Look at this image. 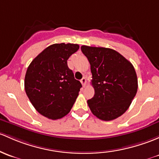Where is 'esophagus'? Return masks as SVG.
<instances>
[{
	"instance_id": "34e87169",
	"label": "esophagus",
	"mask_w": 159,
	"mask_h": 159,
	"mask_svg": "<svg viewBox=\"0 0 159 159\" xmlns=\"http://www.w3.org/2000/svg\"><path fill=\"white\" fill-rule=\"evenodd\" d=\"M86 82H87V81H86V78H83L81 80V84H82V85H83V87H85V85H86Z\"/></svg>"
}]
</instances>
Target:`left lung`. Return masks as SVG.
I'll return each mask as SVG.
<instances>
[{
    "label": "left lung",
    "instance_id": "8db88e82",
    "mask_svg": "<svg viewBox=\"0 0 159 159\" xmlns=\"http://www.w3.org/2000/svg\"><path fill=\"white\" fill-rule=\"evenodd\" d=\"M92 73L94 95L88 107L100 120L116 119L127 110L138 89V80L132 63L115 50L82 46Z\"/></svg>",
    "mask_w": 159,
    "mask_h": 159
}]
</instances>
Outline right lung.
<instances>
[{
	"label": "right lung",
	"mask_w": 159,
	"mask_h": 159,
	"mask_svg": "<svg viewBox=\"0 0 159 159\" xmlns=\"http://www.w3.org/2000/svg\"><path fill=\"white\" fill-rule=\"evenodd\" d=\"M79 49L78 44L56 43L32 61L25 75L28 98L43 116L58 120L68 114L78 98L81 82L75 79L67 60Z\"/></svg>",
	"instance_id": "1"
}]
</instances>
